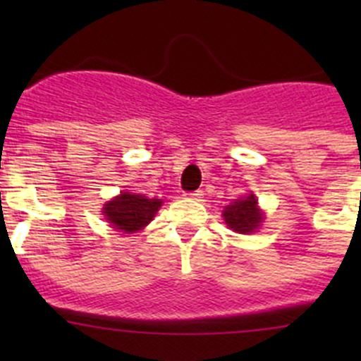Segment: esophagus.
<instances>
[{
	"mask_svg": "<svg viewBox=\"0 0 361 361\" xmlns=\"http://www.w3.org/2000/svg\"><path fill=\"white\" fill-rule=\"evenodd\" d=\"M187 195L188 199H194V201H201L202 199V190H195V192H188V194H185Z\"/></svg>",
	"mask_w": 361,
	"mask_h": 361,
	"instance_id": "1",
	"label": "esophagus"
}]
</instances>
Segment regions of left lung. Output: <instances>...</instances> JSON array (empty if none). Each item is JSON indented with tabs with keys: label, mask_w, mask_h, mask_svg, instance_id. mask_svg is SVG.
I'll list each match as a JSON object with an SVG mask.
<instances>
[{
	"label": "left lung",
	"mask_w": 361,
	"mask_h": 361,
	"mask_svg": "<svg viewBox=\"0 0 361 361\" xmlns=\"http://www.w3.org/2000/svg\"><path fill=\"white\" fill-rule=\"evenodd\" d=\"M225 224L239 234H250L258 228L264 216L260 214L257 207V199L253 194H250L245 199H235L234 204L225 207L224 211Z\"/></svg>",
	"instance_id": "left-lung-1"
}]
</instances>
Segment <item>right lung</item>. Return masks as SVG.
I'll return each mask as SVG.
<instances>
[{"mask_svg":"<svg viewBox=\"0 0 361 361\" xmlns=\"http://www.w3.org/2000/svg\"><path fill=\"white\" fill-rule=\"evenodd\" d=\"M160 204H162L160 199H147L145 195L122 192L118 197L106 202L103 213L106 214V220L113 224V227L130 234L150 224Z\"/></svg>","mask_w":361,"mask_h":361,"instance_id":"right-lung-1","label":"right lung"}]
</instances>
